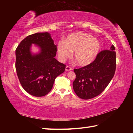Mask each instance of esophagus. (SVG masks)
<instances>
[{
  "mask_svg": "<svg viewBox=\"0 0 133 133\" xmlns=\"http://www.w3.org/2000/svg\"><path fill=\"white\" fill-rule=\"evenodd\" d=\"M65 70H66V71H70V70H72V69H71L70 67H69V66H67L66 67V69H65Z\"/></svg>",
  "mask_w": 133,
  "mask_h": 133,
  "instance_id": "esophagus-1",
  "label": "esophagus"
}]
</instances>
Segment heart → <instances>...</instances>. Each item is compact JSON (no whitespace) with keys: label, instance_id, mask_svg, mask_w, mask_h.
<instances>
[{"label":"heart","instance_id":"1","mask_svg":"<svg viewBox=\"0 0 133 133\" xmlns=\"http://www.w3.org/2000/svg\"><path fill=\"white\" fill-rule=\"evenodd\" d=\"M101 45L97 38L83 32L69 35L57 45L59 60L63 62L73 51L72 58L79 66H86L94 60L100 50Z\"/></svg>","mask_w":133,"mask_h":133}]
</instances>
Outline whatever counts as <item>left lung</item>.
<instances>
[{
    "mask_svg": "<svg viewBox=\"0 0 133 133\" xmlns=\"http://www.w3.org/2000/svg\"><path fill=\"white\" fill-rule=\"evenodd\" d=\"M112 45L109 50L102 51L94 61L86 66L74 69L76 78L73 89L83 99H90L103 91L113 78L116 69V53Z\"/></svg>",
    "mask_w": 133,
    "mask_h": 133,
    "instance_id": "left-lung-1",
    "label": "left lung"
}]
</instances>
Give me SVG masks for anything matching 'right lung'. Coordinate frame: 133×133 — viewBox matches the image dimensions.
I'll return each instance as SVG.
<instances>
[{
  "instance_id": "right-lung-1",
  "label": "right lung",
  "mask_w": 133,
  "mask_h": 133,
  "mask_svg": "<svg viewBox=\"0 0 133 133\" xmlns=\"http://www.w3.org/2000/svg\"><path fill=\"white\" fill-rule=\"evenodd\" d=\"M39 51H31L32 44ZM57 49L49 32L27 36L15 51V67L21 85L35 97H43L51 90L55 78L64 72L66 66L55 58Z\"/></svg>"
}]
</instances>
